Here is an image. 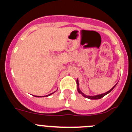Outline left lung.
Listing matches in <instances>:
<instances>
[{
  "label": "left lung",
  "instance_id": "8db88e82",
  "mask_svg": "<svg viewBox=\"0 0 132 132\" xmlns=\"http://www.w3.org/2000/svg\"><path fill=\"white\" fill-rule=\"evenodd\" d=\"M77 90L78 92H79L80 94H81L82 95V96H84V97L87 98H89V99H91V100H97V99H101L102 98L103 96H104L105 95H106L107 94H108V93H110V92L113 89H114V88L115 87H116V85H117V83L116 84V85H114V87H112V88H111V89L110 90H108V91H107L106 93H102V94H97V95H94V96H88V95H86V94H84L83 93H82V91L80 90V88H79V80H78V79H77Z\"/></svg>",
  "mask_w": 132,
  "mask_h": 132
}]
</instances>
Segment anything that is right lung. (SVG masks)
I'll return each mask as SVG.
<instances>
[{
  "label": "right lung",
  "instance_id": "add662e5",
  "mask_svg": "<svg viewBox=\"0 0 132 132\" xmlns=\"http://www.w3.org/2000/svg\"><path fill=\"white\" fill-rule=\"evenodd\" d=\"M57 90H56V91H57ZM55 92H53V93H51V94H48V95H46V96H34H34H36V97H45V96H50V95H52V94H53Z\"/></svg>",
  "mask_w": 132,
  "mask_h": 132
}]
</instances>
